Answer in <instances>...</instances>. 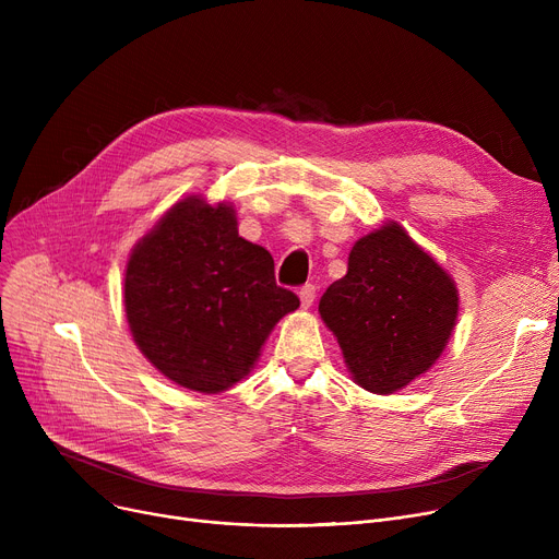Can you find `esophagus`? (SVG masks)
I'll list each match as a JSON object with an SVG mask.
<instances>
[{
    "label": "esophagus",
    "instance_id": "1",
    "mask_svg": "<svg viewBox=\"0 0 559 559\" xmlns=\"http://www.w3.org/2000/svg\"><path fill=\"white\" fill-rule=\"evenodd\" d=\"M299 299H301V306H304V308H310L312 301H314V285L306 283V285L299 289Z\"/></svg>",
    "mask_w": 559,
    "mask_h": 559
}]
</instances>
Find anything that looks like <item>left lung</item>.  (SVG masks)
<instances>
[{
    "instance_id": "obj_1",
    "label": "left lung",
    "mask_w": 559,
    "mask_h": 559,
    "mask_svg": "<svg viewBox=\"0 0 559 559\" xmlns=\"http://www.w3.org/2000/svg\"><path fill=\"white\" fill-rule=\"evenodd\" d=\"M319 314L356 383L392 394L442 356L455 326L457 289L392 222L354 245L346 276L329 285Z\"/></svg>"
}]
</instances>
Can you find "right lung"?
Masks as SVG:
<instances>
[{"label":"right lung","instance_id":"1","mask_svg":"<svg viewBox=\"0 0 559 559\" xmlns=\"http://www.w3.org/2000/svg\"><path fill=\"white\" fill-rule=\"evenodd\" d=\"M124 308L146 360L176 385L215 394L249 373L299 297L276 285L270 251L240 238L230 205L188 197L135 245Z\"/></svg>","mask_w":559,"mask_h":559}]
</instances>
